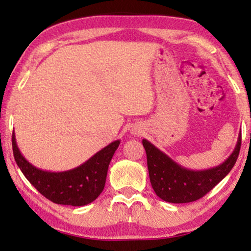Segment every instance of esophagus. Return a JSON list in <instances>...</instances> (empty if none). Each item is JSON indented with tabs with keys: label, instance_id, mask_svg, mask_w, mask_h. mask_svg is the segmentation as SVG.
I'll use <instances>...</instances> for the list:
<instances>
[{
	"label": "esophagus",
	"instance_id": "obj_1",
	"mask_svg": "<svg viewBox=\"0 0 251 251\" xmlns=\"http://www.w3.org/2000/svg\"><path fill=\"white\" fill-rule=\"evenodd\" d=\"M133 135H140V131H137V130H133Z\"/></svg>",
	"mask_w": 251,
	"mask_h": 251
}]
</instances>
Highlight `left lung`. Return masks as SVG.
Masks as SVG:
<instances>
[{
	"mask_svg": "<svg viewBox=\"0 0 251 251\" xmlns=\"http://www.w3.org/2000/svg\"><path fill=\"white\" fill-rule=\"evenodd\" d=\"M146 151L150 180L157 197L170 203H187L197 201L210 192L234 167L241 147V132L231 155L219 166L205 170H191L143 139Z\"/></svg>",
	"mask_w": 251,
	"mask_h": 251,
	"instance_id": "8db88e82",
	"label": "left lung"
}]
</instances>
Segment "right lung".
<instances>
[{"instance_id": "obj_1", "label": "right lung", "mask_w": 251, "mask_h": 251, "mask_svg": "<svg viewBox=\"0 0 251 251\" xmlns=\"http://www.w3.org/2000/svg\"><path fill=\"white\" fill-rule=\"evenodd\" d=\"M120 145L115 140L74 169L59 171L42 170L29 163L17 146L12 133L13 156L19 169L43 197L53 203L81 207L91 203L105 187L109 162Z\"/></svg>"}]
</instances>
